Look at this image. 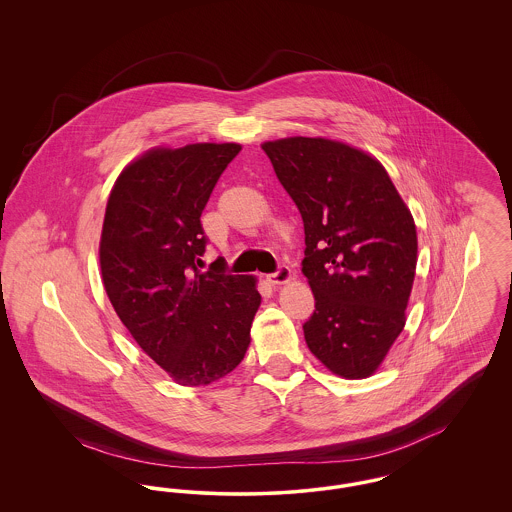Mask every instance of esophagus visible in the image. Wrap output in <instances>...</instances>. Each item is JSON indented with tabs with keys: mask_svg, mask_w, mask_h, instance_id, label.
<instances>
[{
	"mask_svg": "<svg viewBox=\"0 0 512 512\" xmlns=\"http://www.w3.org/2000/svg\"><path fill=\"white\" fill-rule=\"evenodd\" d=\"M290 280H292V270H290V267H286V265H282L276 272H272V274L267 276V282L272 284V286H282V284H288Z\"/></svg>",
	"mask_w": 512,
	"mask_h": 512,
	"instance_id": "obj_1",
	"label": "esophagus"
}]
</instances>
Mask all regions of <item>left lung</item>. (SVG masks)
Wrapping results in <instances>:
<instances>
[{
    "instance_id": "8db88e82",
    "label": "left lung",
    "mask_w": 512,
    "mask_h": 512,
    "mask_svg": "<svg viewBox=\"0 0 512 512\" xmlns=\"http://www.w3.org/2000/svg\"><path fill=\"white\" fill-rule=\"evenodd\" d=\"M263 149L305 226L315 313L311 353L347 380L372 376L405 328L416 272V226L384 165L359 147L292 136Z\"/></svg>"
}]
</instances>
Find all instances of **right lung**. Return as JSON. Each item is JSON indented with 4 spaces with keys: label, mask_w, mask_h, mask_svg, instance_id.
<instances>
[{
    "label": "right lung",
    "mask_w": 512,
    "mask_h": 512,
    "mask_svg": "<svg viewBox=\"0 0 512 512\" xmlns=\"http://www.w3.org/2000/svg\"><path fill=\"white\" fill-rule=\"evenodd\" d=\"M240 144L153 147L107 199L99 267L132 338L180 386H209L242 363L261 305L257 278L199 272L201 213Z\"/></svg>",
    "instance_id": "obj_1"
}]
</instances>
